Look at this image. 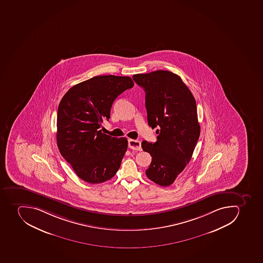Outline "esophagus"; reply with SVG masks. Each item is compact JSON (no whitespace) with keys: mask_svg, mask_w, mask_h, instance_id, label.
<instances>
[{"mask_svg":"<svg viewBox=\"0 0 263 263\" xmlns=\"http://www.w3.org/2000/svg\"><path fill=\"white\" fill-rule=\"evenodd\" d=\"M128 146L133 150L141 151V141H137V140L129 139Z\"/></svg>","mask_w":263,"mask_h":263,"instance_id":"obj_1","label":"esophagus"}]
</instances>
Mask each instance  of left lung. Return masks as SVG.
Returning <instances> with one entry per match:
<instances>
[{
  "mask_svg": "<svg viewBox=\"0 0 263 263\" xmlns=\"http://www.w3.org/2000/svg\"><path fill=\"white\" fill-rule=\"evenodd\" d=\"M133 80L146 92L148 125L157 127L155 143L141 147L153 157L146 174L161 186L174 182L190 161L200 137L197 103L181 78L169 71L136 74Z\"/></svg>",
  "mask_w": 263,
  "mask_h": 263,
  "instance_id": "1",
  "label": "left lung"
}]
</instances>
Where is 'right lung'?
<instances>
[{
  "label": "right lung",
  "mask_w": 263,
  "mask_h": 263,
  "mask_svg": "<svg viewBox=\"0 0 263 263\" xmlns=\"http://www.w3.org/2000/svg\"><path fill=\"white\" fill-rule=\"evenodd\" d=\"M134 86L132 78L97 76L73 86L58 110V149L80 178L102 183L112 178L127 149L125 137H112L100 128L108 121L116 98Z\"/></svg>",
  "instance_id": "1"
}]
</instances>
